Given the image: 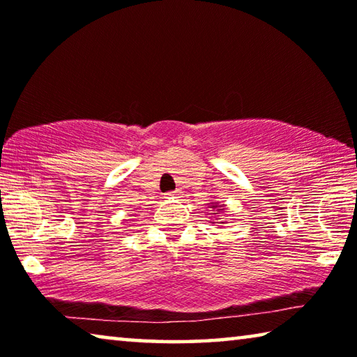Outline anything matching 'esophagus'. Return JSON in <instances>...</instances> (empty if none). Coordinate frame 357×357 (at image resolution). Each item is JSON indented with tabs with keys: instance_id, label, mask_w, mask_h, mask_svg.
<instances>
[{
	"instance_id": "34e87169",
	"label": "esophagus",
	"mask_w": 357,
	"mask_h": 357,
	"mask_svg": "<svg viewBox=\"0 0 357 357\" xmlns=\"http://www.w3.org/2000/svg\"><path fill=\"white\" fill-rule=\"evenodd\" d=\"M179 197V190H174V192H168L167 193V198H176Z\"/></svg>"
}]
</instances>
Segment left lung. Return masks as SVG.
I'll return each mask as SVG.
<instances>
[{
	"instance_id": "obj_1",
	"label": "left lung",
	"mask_w": 357,
	"mask_h": 357,
	"mask_svg": "<svg viewBox=\"0 0 357 357\" xmlns=\"http://www.w3.org/2000/svg\"><path fill=\"white\" fill-rule=\"evenodd\" d=\"M208 208H211V213L209 214L214 215V217L220 215V214H225V208H223V204H219V203H215V202H211ZM215 220L211 219V223H217V225H219V227L223 225V223H227V220H219V222H215Z\"/></svg>"
}]
</instances>
